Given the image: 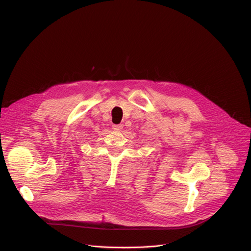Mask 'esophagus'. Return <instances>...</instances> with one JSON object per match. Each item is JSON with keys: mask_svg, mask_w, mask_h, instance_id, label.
<instances>
[{"mask_svg": "<svg viewBox=\"0 0 251 251\" xmlns=\"http://www.w3.org/2000/svg\"><path fill=\"white\" fill-rule=\"evenodd\" d=\"M113 129L116 130V131H120V130L123 129V125L122 124H114Z\"/></svg>", "mask_w": 251, "mask_h": 251, "instance_id": "obj_1", "label": "esophagus"}]
</instances>
